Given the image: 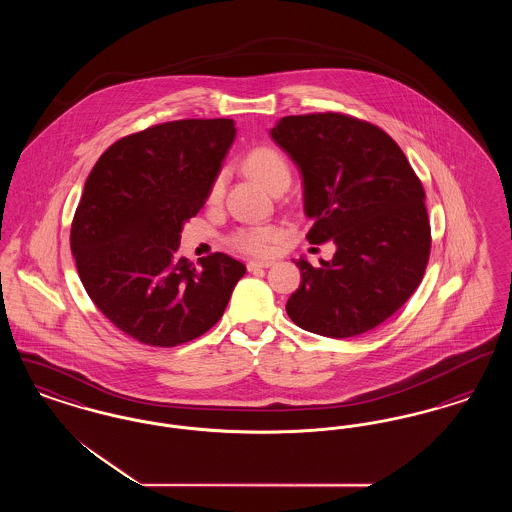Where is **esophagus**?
<instances>
[{
	"instance_id": "1",
	"label": "esophagus",
	"mask_w": 512,
	"mask_h": 512,
	"mask_svg": "<svg viewBox=\"0 0 512 512\" xmlns=\"http://www.w3.org/2000/svg\"><path fill=\"white\" fill-rule=\"evenodd\" d=\"M274 265V261H249L247 270H259V268H268Z\"/></svg>"
}]
</instances>
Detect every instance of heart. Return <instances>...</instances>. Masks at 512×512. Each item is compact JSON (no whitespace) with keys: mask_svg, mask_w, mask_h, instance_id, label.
Wrapping results in <instances>:
<instances>
[{"mask_svg":"<svg viewBox=\"0 0 512 512\" xmlns=\"http://www.w3.org/2000/svg\"><path fill=\"white\" fill-rule=\"evenodd\" d=\"M244 171L251 178H255L270 194L280 186H288L292 178L288 161L272 147L251 149L245 155ZM222 190H224V176L219 174L209 188V201L220 199ZM274 240H276V230L272 226H255V228L240 230L232 236V244L247 253H265Z\"/></svg>","mask_w":512,"mask_h":512,"instance_id":"heart-1","label":"heart"}]
</instances>
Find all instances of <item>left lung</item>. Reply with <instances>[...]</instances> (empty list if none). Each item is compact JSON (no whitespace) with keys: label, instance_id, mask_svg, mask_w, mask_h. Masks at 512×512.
Masks as SVG:
<instances>
[{"label":"left lung","instance_id":"left-lung-1","mask_svg":"<svg viewBox=\"0 0 512 512\" xmlns=\"http://www.w3.org/2000/svg\"><path fill=\"white\" fill-rule=\"evenodd\" d=\"M303 178L311 244L332 261H293L301 284L288 317L318 336L353 338L382 324L413 295L430 257L424 188L405 153L374 124L340 115H292L270 128Z\"/></svg>","mask_w":512,"mask_h":512}]
</instances>
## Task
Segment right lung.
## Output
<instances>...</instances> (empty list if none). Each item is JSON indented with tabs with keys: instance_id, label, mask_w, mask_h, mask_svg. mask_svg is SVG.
Segmentation results:
<instances>
[{
	"instance_id": "add662e5",
	"label": "right lung",
	"mask_w": 512,
	"mask_h": 512,
	"mask_svg": "<svg viewBox=\"0 0 512 512\" xmlns=\"http://www.w3.org/2000/svg\"><path fill=\"white\" fill-rule=\"evenodd\" d=\"M234 138L232 119L165 122L115 142L90 172L71 251L90 299L126 336L174 347L222 317L244 265L215 253L195 267L178 245Z\"/></svg>"
}]
</instances>
